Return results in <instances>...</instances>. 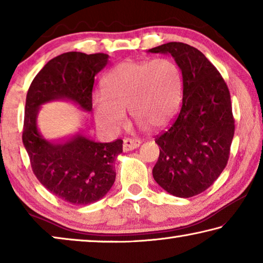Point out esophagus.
<instances>
[{"mask_svg": "<svg viewBox=\"0 0 263 263\" xmlns=\"http://www.w3.org/2000/svg\"><path fill=\"white\" fill-rule=\"evenodd\" d=\"M141 141L139 139H135V138H125L123 141V149L124 152H128V151H133L140 146Z\"/></svg>", "mask_w": 263, "mask_h": 263, "instance_id": "esophagus-1", "label": "esophagus"}]
</instances>
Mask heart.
I'll return each instance as SVG.
<instances>
[{
	"label": "heart",
	"instance_id": "heart-1",
	"mask_svg": "<svg viewBox=\"0 0 263 263\" xmlns=\"http://www.w3.org/2000/svg\"><path fill=\"white\" fill-rule=\"evenodd\" d=\"M183 80L174 61H123L102 80V92L92 97L97 125L106 133H117L126 123L125 110L142 128L167 127L179 112Z\"/></svg>",
	"mask_w": 263,
	"mask_h": 263
}]
</instances>
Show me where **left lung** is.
<instances>
[{"label":"left lung","mask_w":263,"mask_h":263,"mask_svg":"<svg viewBox=\"0 0 263 263\" xmlns=\"http://www.w3.org/2000/svg\"><path fill=\"white\" fill-rule=\"evenodd\" d=\"M147 52L171 54L183 80L180 114L155 139L160 155L153 177L171 195L193 197L213 184L228 163L234 136L229 88L206 57L188 44L172 42Z\"/></svg>","instance_id":"left-lung-1"}]
</instances>
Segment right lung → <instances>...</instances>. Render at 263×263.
I'll use <instances>...</instances> for the list:
<instances>
[{"mask_svg": "<svg viewBox=\"0 0 263 263\" xmlns=\"http://www.w3.org/2000/svg\"><path fill=\"white\" fill-rule=\"evenodd\" d=\"M108 60L104 53H62L35 75L26 95L23 144L32 171L50 193L74 205L94 203L111 189L123 140L96 142L82 135L60 141L46 139L38 130V112L43 104L59 100L90 112L95 75Z\"/></svg>", "mask_w": 263, "mask_h": 263, "instance_id": "obj_1", "label": "right lung"}]
</instances>
